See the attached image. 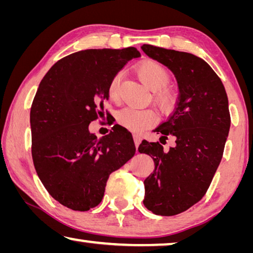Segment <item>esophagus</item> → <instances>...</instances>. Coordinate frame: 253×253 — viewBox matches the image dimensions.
Returning <instances> with one entry per match:
<instances>
[{
	"instance_id": "34e87169",
	"label": "esophagus",
	"mask_w": 253,
	"mask_h": 253,
	"mask_svg": "<svg viewBox=\"0 0 253 253\" xmlns=\"http://www.w3.org/2000/svg\"><path fill=\"white\" fill-rule=\"evenodd\" d=\"M133 138H134L135 146H136V148H137L139 144H141V141H142V139H141V137H139L138 135H134V136H133Z\"/></svg>"
}]
</instances>
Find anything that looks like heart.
Wrapping results in <instances>:
<instances>
[{
  "instance_id": "obj_1",
  "label": "heart",
  "mask_w": 253,
  "mask_h": 253,
  "mask_svg": "<svg viewBox=\"0 0 253 253\" xmlns=\"http://www.w3.org/2000/svg\"><path fill=\"white\" fill-rule=\"evenodd\" d=\"M136 73L148 90L155 92L153 101L156 108L163 114L170 112L174 106L175 97L173 92L167 89L171 81L169 71L158 62L145 61L136 66ZM120 80H122L120 74H116L108 86V95L112 101H117L119 99ZM117 122L120 126L125 127L128 130L141 133L146 128L154 125L155 116L151 110L125 108L118 112Z\"/></svg>"
}]
</instances>
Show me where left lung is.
I'll return each instance as SVG.
<instances>
[{
    "label": "left lung",
    "instance_id": "left-lung-1",
    "mask_svg": "<svg viewBox=\"0 0 253 253\" xmlns=\"http://www.w3.org/2000/svg\"><path fill=\"white\" fill-rule=\"evenodd\" d=\"M141 48L178 82L177 107L154 130L162 135L160 141L172 136L175 145L163 151L159 142L144 141L138 147L155 166L144 180V206L155 215L173 216L198 203L213 180L231 126L228 100L220 79L204 59L152 45Z\"/></svg>",
    "mask_w": 253,
    "mask_h": 253
}]
</instances>
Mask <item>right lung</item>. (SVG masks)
Returning a JSON list of instances; mask_svg holds the SVG:
<instances>
[{
	"instance_id": "obj_1",
	"label": "right lung",
	"mask_w": 253,
	"mask_h": 253,
	"mask_svg": "<svg viewBox=\"0 0 253 253\" xmlns=\"http://www.w3.org/2000/svg\"><path fill=\"white\" fill-rule=\"evenodd\" d=\"M141 54L85 49L56 62L40 82L31 105V154L40 181L70 210L85 211L103 198L111 172L135 154L131 134L122 126L98 139L89 125L103 111L111 79Z\"/></svg>"
}]
</instances>
